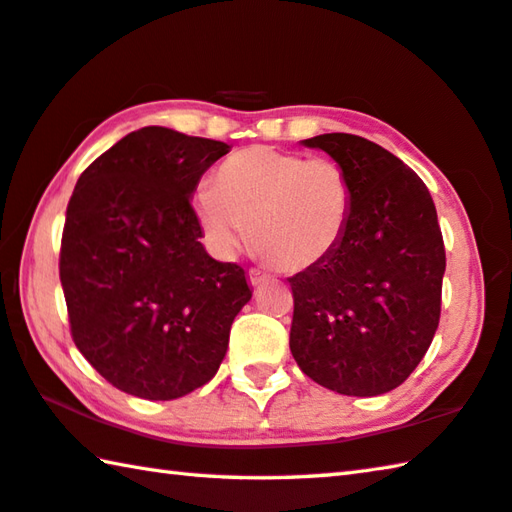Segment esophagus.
<instances>
[{"mask_svg":"<svg viewBox=\"0 0 512 512\" xmlns=\"http://www.w3.org/2000/svg\"><path fill=\"white\" fill-rule=\"evenodd\" d=\"M248 280H250V284H253V287H259V284H264L268 280V275L264 271H259V268H250Z\"/></svg>","mask_w":512,"mask_h":512,"instance_id":"obj_1","label":"esophagus"}]
</instances>
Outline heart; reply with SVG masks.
I'll list each match as a JSON object with an SVG mask.
<instances>
[{
  "label": "heart",
  "mask_w": 512,
  "mask_h": 512,
  "mask_svg": "<svg viewBox=\"0 0 512 512\" xmlns=\"http://www.w3.org/2000/svg\"><path fill=\"white\" fill-rule=\"evenodd\" d=\"M352 203L350 176L336 160L248 146L214 169L212 187L194 196V212L219 253L244 246L250 228L266 262L298 273L336 253Z\"/></svg>",
  "instance_id": "1"
}]
</instances>
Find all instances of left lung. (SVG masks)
Returning a JSON list of instances; mask_svg holds the SVG:
<instances>
[{
    "label": "left lung",
    "mask_w": 512,
    "mask_h": 512,
    "mask_svg": "<svg viewBox=\"0 0 512 512\" xmlns=\"http://www.w3.org/2000/svg\"><path fill=\"white\" fill-rule=\"evenodd\" d=\"M348 171L352 216L327 262L289 277L293 359L316 384L372 397L406 381L440 320L445 244L418 173L359 135L302 140Z\"/></svg>",
    "instance_id": "8db88e82"
}]
</instances>
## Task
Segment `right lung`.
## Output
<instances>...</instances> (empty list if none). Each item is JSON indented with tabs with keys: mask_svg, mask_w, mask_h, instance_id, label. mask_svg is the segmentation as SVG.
<instances>
[{
	"mask_svg": "<svg viewBox=\"0 0 512 512\" xmlns=\"http://www.w3.org/2000/svg\"><path fill=\"white\" fill-rule=\"evenodd\" d=\"M228 151L146 126L99 155L69 198L60 284L72 339L128 395L176 400L207 384L253 296L244 268L207 255L192 207Z\"/></svg>",
	"mask_w": 512,
	"mask_h": 512,
	"instance_id": "add662e5",
	"label": "right lung"
}]
</instances>
